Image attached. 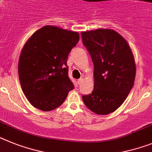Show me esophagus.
I'll return each instance as SVG.
<instances>
[{"instance_id": "34e87169", "label": "esophagus", "mask_w": 152, "mask_h": 152, "mask_svg": "<svg viewBox=\"0 0 152 152\" xmlns=\"http://www.w3.org/2000/svg\"><path fill=\"white\" fill-rule=\"evenodd\" d=\"M82 81H83V78L78 79V80H77V84H78V85H80L81 84V83H82Z\"/></svg>"}]
</instances>
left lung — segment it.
Returning a JSON list of instances; mask_svg holds the SVG:
<instances>
[{
  "mask_svg": "<svg viewBox=\"0 0 152 152\" xmlns=\"http://www.w3.org/2000/svg\"><path fill=\"white\" fill-rule=\"evenodd\" d=\"M94 64V90L83 102L97 115H108L123 104L134 85L136 64L128 41L111 29L81 32Z\"/></svg>",
  "mask_w": 152,
  "mask_h": 152,
  "instance_id": "8db88e82",
  "label": "left lung"
}]
</instances>
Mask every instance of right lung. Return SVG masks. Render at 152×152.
Returning <instances> with one entry per match:
<instances>
[{
    "label": "right lung",
    "instance_id": "add662e5",
    "mask_svg": "<svg viewBox=\"0 0 152 152\" xmlns=\"http://www.w3.org/2000/svg\"><path fill=\"white\" fill-rule=\"evenodd\" d=\"M78 41L77 32L53 25L44 26L26 41L18 61V76L22 91L34 107L52 111L74 88L67 61Z\"/></svg>",
    "mask_w": 152,
    "mask_h": 152
}]
</instances>
